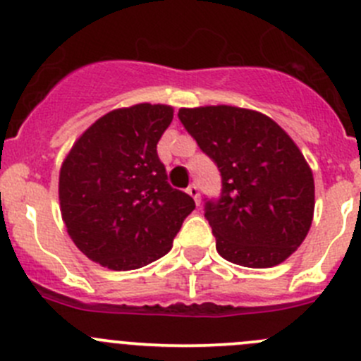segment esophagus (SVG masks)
I'll return each mask as SVG.
<instances>
[{
	"label": "esophagus",
	"instance_id": "1",
	"mask_svg": "<svg viewBox=\"0 0 361 361\" xmlns=\"http://www.w3.org/2000/svg\"><path fill=\"white\" fill-rule=\"evenodd\" d=\"M187 194L190 195V197L194 199V201L199 204V188H197V185H195V183L188 185V188H187Z\"/></svg>",
	"mask_w": 361,
	"mask_h": 361
}]
</instances>
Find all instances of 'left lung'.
Wrapping results in <instances>:
<instances>
[{
    "label": "left lung",
    "instance_id": "1",
    "mask_svg": "<svg viewBox=\"0 0 361 361\" xmlns=\"http://www.w3.org/2000/svg\"><path fill=\"white\" fill-rule=\"evenodd\" d=\"M178 118L220 171V195L204 197L218 253L251 269L286 260L314 213V180L292 137L245 108H181Z\"/></svg>",
    "mask_w": 361,
    "mask_h": 361
}]
</instances>
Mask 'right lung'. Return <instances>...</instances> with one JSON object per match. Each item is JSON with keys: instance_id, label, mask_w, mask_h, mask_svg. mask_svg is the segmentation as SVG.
Instances as JSON below:
<instances>
[{"instance_id": "add662e5", "label": "right lung", "mask_w": 361, "mask_h": 361, "mask_svg": "<svg viewBox=\"0 0 361 361\" xmlns=\"http://www.w3.org/2000/svg\"><path fill=\"white\" fill-rule=\"evenodd\" d=\"M173 108L136 104L101 116L61 167L59 201L73 243L90 260L133 271L173 245L194 199L167 181L157 143Z\"/></svg>"}]
</instances>
